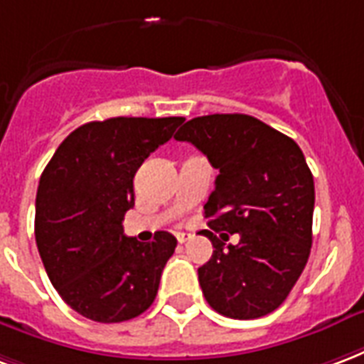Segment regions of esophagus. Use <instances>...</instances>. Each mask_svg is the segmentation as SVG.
Listing matches in <instances>:
<instances>
[{"label": "esophagus", "instance_id": "esophagus-1", "mask_svg": "<svg viewBox=\"0 0 364 364\" xmlns=\"http://www.w3.org/2000/svg\"><path fill=\"white\" fill-rule=\"evenodd\" d=\"M175 237H177V241H179V243H187L189 239H193V235H191V233H183V231H177V233H175Z\"/></svg>", "mask_w": 364, "mask_h": 364}]
</instances>
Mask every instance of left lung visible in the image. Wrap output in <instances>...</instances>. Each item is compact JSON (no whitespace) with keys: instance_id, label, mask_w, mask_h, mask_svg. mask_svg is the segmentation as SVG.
Instances as JSON below:
<instances>
[{"instance_id":"8db88e82","label":"left lung","mask_w":364,"mask_h":364,"mask_svg":"<svg viewBox=\"0 0 364 364\" xmlns=\"http://www.w3.org/2000/svg\"><path fill=\"white\" fill-rule=\"evenodd\" d=\"M175 139L195 144L220 171L204 204L214 230H204L214 252L198 268L204 297L230 318L270 314L311 255L314 181L305 156L293 139L245 114L195 117ZM233 232L240 243L225 244Z\"/></svg>"}]
</instances>
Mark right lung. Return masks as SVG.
Here are the masks:
<instances>
[{"mask_svg":"<svg viewBox=\"0 0 364 364\" xmlns=\"http://www.w3.org/2000/svg\"><path fill=\"white\" fill-rule=\"evenodd\" d=\"M183 117H112L75 129L40 177L34 235L48 278L85 318L115 324L154 303L177 239L152 243L123 233L142 161L171 139Z\"/></svg>","mask_w":364,"mask_h":364,"instance_id":"obj_1","label":"right lung"}]
</instances>
